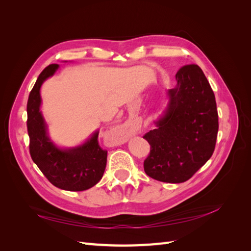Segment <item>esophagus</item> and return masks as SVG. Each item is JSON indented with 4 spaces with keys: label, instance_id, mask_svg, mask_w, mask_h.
<instances>
[{
    "label": "esophagus",
    "instance_id": "34e87169",
    "mask_svg": "<svg viewBox=\"0 0 251 251\" xmlns=\"http://www.w3.org/2000/svg\"><path fill=\"white\" fill-rule=\"evenodd\" d=\"M115 132H116V136H117L116 138L118 141H126V140L127 132H126V130H125V128L117 127Z\"/></svg>",
    "mask_w": 251,
    "mask_h": 251
}]
</instances>
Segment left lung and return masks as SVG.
<instances>
[{
  "label": "left lung",
  "instance_id": "1",
  "mask_svg": "<svg viewBox=\"0 0 251 251\" xmlns=\"http://www.w3.org/2000/svg\"><path fill=\"white\" fill-rule=\"evenodd\" d=\"M177 86L156 127L143 136L151 146L144 172L155 180L181 183L194 176L215 151L219 118L214 91L201 68L181 67Z\"/></svg>",
  "mask_w": 251,
  "mask_h": 251
}]
</instances>
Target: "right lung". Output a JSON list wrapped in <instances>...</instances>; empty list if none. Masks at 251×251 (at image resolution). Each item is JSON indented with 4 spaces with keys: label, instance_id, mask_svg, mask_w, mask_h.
Segmentation results:
<instances>
[{
    "label": "right lung",
    "instance_id": "add662e5",
    "mask_svg": "<svg viewBox=\"0 0 251 251\" xmlns=\"http://www.w3.org/2000/svg\"><path fill=\"white\" fill-rule=\"evenodd\" d=\"M57 68V64L45 68L29 94L27 130L30 156L53 185L65 191L81 192L94 186L102 178L108 151L102 150L98 143V131L81 146L68 150L57 148L48 137L47 126L40 111V89Z\"/></svg>",
    "mask_w": 251,
    "mask_h": 251
}]
</instances>
